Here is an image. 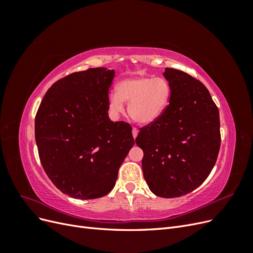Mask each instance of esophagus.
Wrapping results in <instances>:
<instances>
[{
  "instance_id": "34e87169",
  "label": "esophagus",
  "mask_w": 253,
  "mask_h": 253,
  "mask_svg": "<svg viewBox=\"0 0 253 253\" xmlns=\"http://www.w3.org/2000/svg\"><path fill=\"white\" fill-rule=\"evenodd\" d=\"M132 133H133V137H134V138H136L137 135H138V128H137V127H133Z\"/></svg>"
}]
</instances>
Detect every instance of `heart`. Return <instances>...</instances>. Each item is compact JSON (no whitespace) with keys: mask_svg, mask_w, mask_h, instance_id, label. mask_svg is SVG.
<instances>
[{"mask_svg":"<svg viewBox=\"0 0 253 253\" xmlns=\"http://www.w3.org/2000/svg\"><path fill=\"white\" fill-rule=\"evenodd\" d=\"M170 96V84L165 78L139 76L119 82L117 93L109 96V105L113 113L118 114L124 111V101H127V114L132 120L149 125L167 109Z\"/></svg>","mask_w":253,"mask_h":253,"instance_id":"obj_1","label":"heart"}]
</instances>
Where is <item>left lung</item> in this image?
I'll return each mask as SVG.
<instances>
[{
    "instance_id": "left-lung-1",
    "label": "left lung",
    "mask_w": 253,
    "mask_h": 253,
    "mask_svg": "<svg viewBox=\"0 0 253 253\" xmlns=\"http://www.w3.org/2000/svg\"><path fill=\"white\" fill-rule=\"evenodd\" d=\"M164 76L171 87L169 104L139 128L136 143L150 190L173 198L192 192L211 173L220 147L219 112L200 80L170 67Z\"/></svg>"
}]
</instances>
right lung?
<instances>
[{
    "instance_id": "1",
    "label": "right lung",
    "mask_w": 253,
    "mask_h": 253,
    "mask_svg": "<svg viewBox=\"0 0 253 253\" xmlns=\"http://www.w3.org/2000/svg\"><path fill=\"white\" fill-rule=\"evenodd\" d=\"M114 76L105 67L67 75L49 87L36 115L43 169L61 192L78 200L108 194L134 145L129 124L109 118Z\"/></svg>"
}]
</instances>
